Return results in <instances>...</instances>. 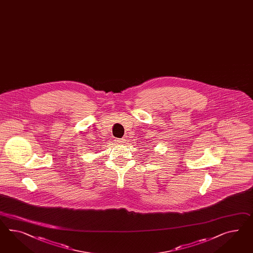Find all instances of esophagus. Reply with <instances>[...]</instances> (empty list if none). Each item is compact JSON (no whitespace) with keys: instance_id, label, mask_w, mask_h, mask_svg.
<instances>
[{"instance_id":"34e87169","label":"esophagus","mask_w":253,"mask_h":253,"mask_svg":"<svg viewBox=\"0 0 253 253\" xmlns=\"http://www.w3.org/2000/svg\"><path fill=\"white\" fill-rule=\"evenodd\" d=\"M125 142H126V139H124V138L121 139V140H119V143H120L121 144H124Z\"/></svg>"}]
</instances>
